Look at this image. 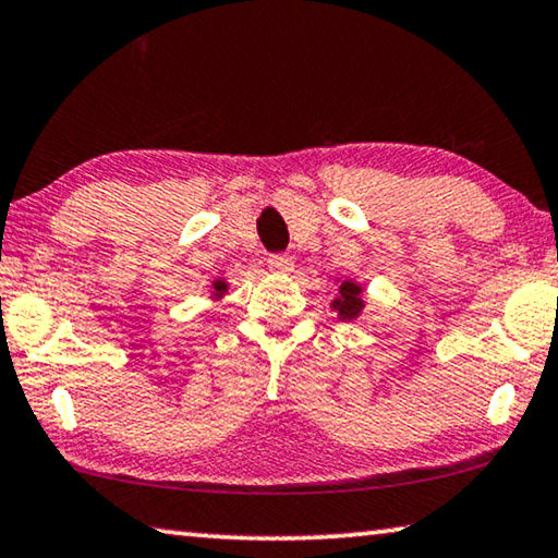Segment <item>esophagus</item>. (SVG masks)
I'll use <instances>...</instances> for the list:
<instances>
[{
    "label": "esophagus",
    "mask_w": 558,
    "mask_h": 558,
    "mask_svg": "<svg viewBox=\"0 0 558 558\" xmlns=\"http://www.w3.org/2000/svg\"><path fill=\"white\" fill-rule=\"evenodd\" d=\"M293 257L290 255H270L268 257V268L272 272H278V276H288L290 270H293Z\"/></svg>",
    "instance_id": "obj_1"
}]
</instances>
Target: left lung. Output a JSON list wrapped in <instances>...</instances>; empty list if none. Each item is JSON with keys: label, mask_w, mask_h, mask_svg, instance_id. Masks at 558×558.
<instances>
[{"label": "left lung", "mask_w": 558, "mask_h": 558, "mask_svg": "<svg viewBox=\"0 0 558 558\" xmlns=\"http://www.w3.org/2000/svg\"><path fill=\"white\" fill-rule=\"evenodd\" d=\"M330 307L338 313L340 320H355V318H359V315L363 313V307H365L361 282H355L353 278L340 280L338 295L332 298Z\"/></svg>", "instance_id": "obj_1"}]
</instances>
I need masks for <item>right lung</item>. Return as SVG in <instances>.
Instances as JSON below:
<instances>
[{
    "instance_id": "right-lung-1",
    "label": "right lung",
    "mask_w": 558,
    "mask_h": 558,
    "mask_svg": "<svg viewBox=\"0 0 558 558\" xmlns=\"http://www.w3.org/2000/svg\"><path fill=\"white\" fill-rule=\"evenodd\" d=\"M226 293H228V282H226V280H222V278H218V280H215V282H213L210 298H213V301H220V298H222V295H226Z\"/></svg>"
}]
</instances>
